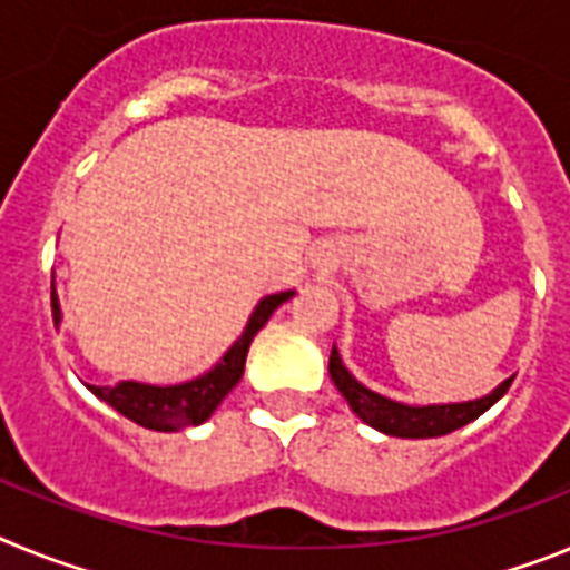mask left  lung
<instances>
[{"label": "left lung", "instance_id": "8db88e82", "mask_svg": "<svg viewBox=\"0 0 570 570\" xmlns=\"http://www.w3.org/2000/svg\"><path fill=\"white\" fill-rule=\"evenodd\" d=\"M331 380H334L336 391L347 400L351 411L360 416L365 425L376 428L387 436H402V440H428V436H445L456 428L468 425L476 416H482L493 402L500 400L511 387V380H505L502 385H497L488 396L471 402H451V405H405V402L387 400V396L376 394L371 387L362 385L345 365H342V356L336 351V345L331 347V362H328Z\"/></svg>", "mask_w": 570, "mask_h": 570}]
</instances>
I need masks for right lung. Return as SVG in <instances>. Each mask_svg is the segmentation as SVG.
Listing matches in <instances>:
<instances>
[{"label": "right lung", "instance_id": "1", "mask_svg": "<svg viewBox=\"0 0 570 570\" xmlns=\"http://www.w3.org/2000/svg\"><path fill=\"white\" fill-rule=\"evenodd\" d=\"M294 291H279L265 299L250 314L248 325L242 331L239 340L225 351V356L216 362L210 371L203 376H196L190 382H179V385H145V382H116V385H88L94 396L108 402L114 411L128 416L136 425L150 428V431H183L190 425H203L210 414H214L219 402L230 394V387L242 380L245 371V360H248V347L259 328L271 320L282 302H288ZM50 302H53V322H62V311H59L57 291L50 285Z\"/></svg>", "mask_w": 570, "mask_h": 570}]
</instances>
